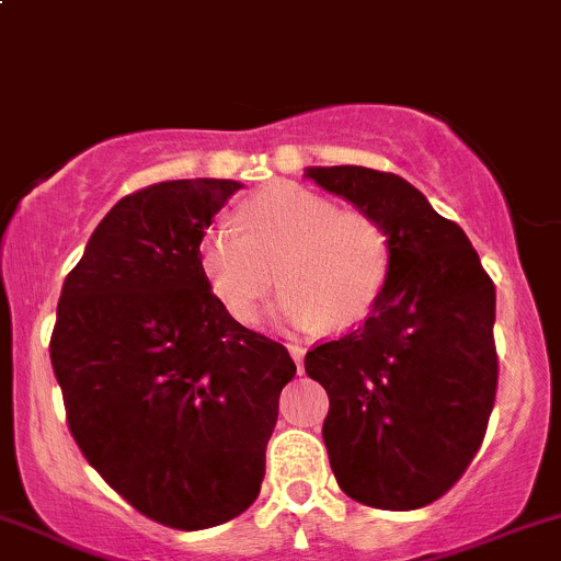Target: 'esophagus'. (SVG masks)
Here are the masks:
<instances>
[{
	"label": "esophagus",
	"mask_w": 561,
	"mask_h": 561,
	"mask_svg": "<svg viewBox=\"0 0 561 561\" xmlns=\"http://www.w3.org/2000/svg\"><path fill=\"white\" fill-rule=\"evenodd\" d=\"M287 350H290L293 360H296V366H298V375H301L304 371V347H298V344H287Z\"/></svg>",
	"instance_id": "34e87169"
}]
</instances>
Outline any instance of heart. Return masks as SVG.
<instances>
[{
  "instance_id": "b5f03b06",
  "label": "heart",
  "mask_w": 561,
  "mask_h": 561,
  "mask_svg": "<svg viewBox=\"0 0 561 561\" xmlns=\"http://www.w3.org/2000/svg\"><path fill=\"white\" fill-rule=\"evenodd\" d=\"M236 225L239 230L208 228L197 244L203 282L236 322L257 320L282 282V322L347 331L386 290L393 257L386 228L369 214L339 211L309 186L271 184L254 192L236 208Z\"/></svg>"
}]
</instances>
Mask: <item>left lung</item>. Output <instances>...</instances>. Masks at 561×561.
Returning a JSON list of instances; mask_svg holds the SVG:
<instances>
[{"instance_id":"1","label":"left lung","mask_w":561,"mask_h":561,"mask_svg":"<svg viewBox=\"0 0 561 561\" xmlns=\"http://www.w3.org/2000/svg\"><path fill=\"white\" fill-rule=\"evenodd\" d=\"M307 179L386 228L390 276L366 322L309 350L339 489L380 511H417L454 489L494 410V282L467 233L401 175L360 165Z\"/></svg>"}]
</instances>
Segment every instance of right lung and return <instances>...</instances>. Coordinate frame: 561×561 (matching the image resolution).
<instances>
[{
	"mask_svg": "<svg viewBox=\"0 0 561 561\" xmlns=\"http://www.w3.org/2000/svg\"><path fill=\"white\" fill-rule=\"evenodd\" d=\"M241 190L181 179L122 197L61 287L50 364L87 461L151 522L208 529L260 494L279 342L236 322L197 268L214 214Z\"/></svg>",
	"mask_w": 561,
	"mask_h": 561,
	"instance_id": "right-lung-1",
	"label": "right lung"
}]
</instances>
